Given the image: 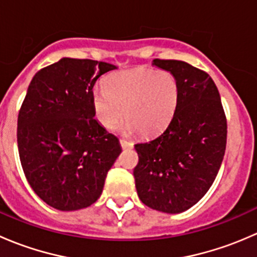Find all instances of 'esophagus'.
Instances as JSON below:
<instances>
[{"instance_id":"34e87169","label":"esophagus","mask_w":257,"mask_h":257,"mask_svg":"<svg viewBox=\"0 0 257 257\" xmlns=\"http://www.w3.org/2000/svg\"><path fill=\"white\" fill-rule=\"evenodd\" d=\"M119 142H120V145L123 149H132V148H133V143L129 141H126V139H120Z\"/></svg>"}]
</instances>
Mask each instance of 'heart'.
I'll return each mask as SVG.
<instances>
[{
    "label": "heart",
    "instance_id": "obj_1",
    "mask_svg": "<svg viewBox=\"0 0 257 257\" xmlns=\"http://www.w3.org/2000/svg\"><path fill=\"white\" fill-rule=\"evenodd\" d=\"M105 87L93 89L92 104L99 123L109 131L125 114L128 129L150 136L165 128L177 109L179 87L169 72L142 68L118 72L107 79Z\"/></svg>",
    "mask_w": 257,
    "mask_h": 257
}]
</instances>
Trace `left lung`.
Instances as JSON below:
<instances>
[{"mask_svg": "<svg viewBox=\"0 0 257 257\" xmlns=\"http://www.w3.org/2000/svg\"><path fill=\"white\" fill-rule=\"evenodd\" d=\"M179 87L177 109L164 132L136 144L134 168L142 203L167 214L195 205L216 178L226 148L227 125L219 90L206 72L175 59H154Z\"/></svg>", "mask_w": 257, "mask_h": 257, "instance_id": "1", "label": "left lung"}]
</instances>
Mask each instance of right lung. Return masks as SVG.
Listing matches in <instances>:
<instances>
[{
	"mask_svg": "<svg viewBox=\"0 0 257 257\" xmlns=\"http://www.w3.org/2000/svg\"><path fill=\"white\" fill-rule=\"evenodd\" d=\"M116 67L92 59L62 58L35 74L17 120L23 173L52 208L90 206L121 153L118 138L94 119L92 92Z\"/></svg>",
	"mask_w": 257,
	"mask_h": 257,
	"instance_id": "add662e5",
	"label": "right lung"
}]
</instances>
